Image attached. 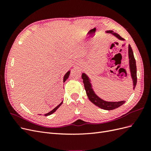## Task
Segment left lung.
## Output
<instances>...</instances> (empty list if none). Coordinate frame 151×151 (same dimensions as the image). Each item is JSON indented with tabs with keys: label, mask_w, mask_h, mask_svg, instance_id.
Instances as JSON below:
<instances>
[{
	"label": "left lung",
	"mask_w": 151,
	"mask_h": 151,
	"mask_svg": "<svg viewBox=\"0 0 151 151\" xmlns=\"http://www.w3.org/2000/svg\"><path fill=\"white\" fill-rule=\"evenodd\" d=\"M106 33H111L114 36H115L117 38L121 40H124L122 37L115 33H113V31H107ZM129 65H130V70L131 72V76L132 80H133V84H134V89H135L136 84H137V67H136V62L134 56V53L132 51L131 46L129 45ZM82 79H83V83L84 84V88L86 91V94L88 95V98L90 101L92 102L97 106L100 108H102L106 110H112V109H116L118 107L122 106V104L125 103V101H121L117 102H109L103 100L98 96L95 94L94 91L92 88V86L90 83V79L89 77L84 73H83L82 74Z\"/></svg>",
	"instance_id": "1"
}]
</instances>
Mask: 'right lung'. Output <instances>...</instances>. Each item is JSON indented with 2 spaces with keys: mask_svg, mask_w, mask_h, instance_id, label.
I'll return each mask as SVG.
<instances>
[{
  "mask_svg": "<svg viewBox=\"0 0 151 151\" xmlns=\"http://www.w3.org/2000/svg\"><path fill=\"white\" fill-rule=\"evenodd\" d=\"M69 74H70V71H68V72H67L66 74H65V75L64 76V77H63V83H64V82L68 79V76H69ZM63 102V101H62ZM62 103H60V104H59L58 106H57V107H55V108L53 109H52V110L51 111H50L49 113H47V114H45V116H48V115H52V113H53L60 106V105L62 104Z\"/></svg>",
  "mask_w": 151,
  "mask_h": 151,
  "instance_id": "1",
  "label": "right lung"
}]
</instances>
